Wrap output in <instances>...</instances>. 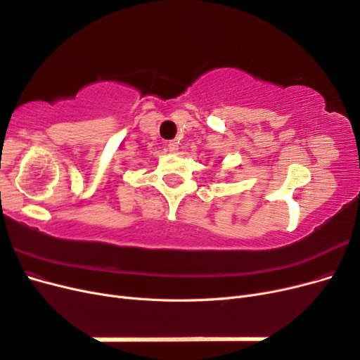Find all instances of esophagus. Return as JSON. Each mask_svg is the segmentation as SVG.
<instances>
[{
  "label": "esophagus",
  "instance_id": "1",
  "mask_svg": "<svg viewBox=\"0 0 360 360\" xmlns=\"http://www.w3.org/2000/svg\"><path fill=\"white\" fill-rule=\"evenodd\" d=\"M177 150H179V143H177V141H169V143H168V151H171V153H176Z\"/></svg>",
  "mask_w": 360,
  "mask_h": 360
}]
</instances>
